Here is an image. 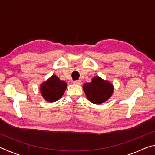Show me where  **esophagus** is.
I'll return each mask as SVG.
<instances>
[{
	"label": "esophagus",
	"mask_w": 155,
	"mask_h": 155,
	"mask_svg": "<svg viewBox=\"0 0 155 155\" xmlns=\"http://www.w3.org/2000/svg\"><path fill=\"white\" fill-rule=\"evenodd\" d=\"M73 83L76 84V85H81V81L79 80H77V81H73Z\"/></svg>",
	"instance_id": "esophagus-1"
}]
</instances>
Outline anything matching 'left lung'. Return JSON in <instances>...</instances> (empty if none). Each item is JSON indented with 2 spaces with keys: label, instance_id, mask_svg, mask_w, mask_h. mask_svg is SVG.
<instances>
[{
  "label": "left lung",
  "instance_id": "left-lung-1",
  "mask_svg": "<svg viewBox=\"0 0 155 155\" xmlns=\"http://www.w3.org/2000/svg\"><path fill=\"white\" fill-rule=\"evenodd\" d=\"M83 89L91 103L101 104L111 98L114 93V85L110 81L103 80L100 77H94L90 83H86Z\"/></svg>",
  "mask_w": 155,
  "mask_h": 155
}]
</instances>
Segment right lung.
Instances as JSON below:
<instances>
[{"label":"right lung","mask_w":155,"mask_h":155,"mask_svg":"<svg viewBox=\"0 0 155 155\" xmlns=\"http://www.w3.org/2000/svg\"><path fill=\"white\" fill-rule=\"evenodd\" d=\"M67 88V83L56 75H52L41 84L40 90L43 98L49 103L58 101L64 95Z\"/></svg>","instance_id":"add662e5"}]
</instances>
